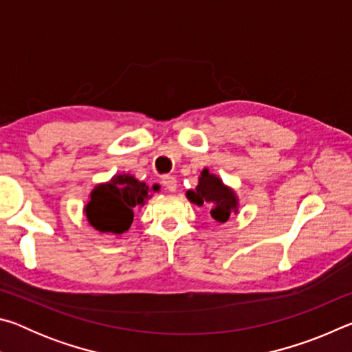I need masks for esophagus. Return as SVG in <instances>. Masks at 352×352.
Here are the masks:
<instances>
[{"mask_svg":"<svg viewBox=\"0 0 352 352\" xmlns=\"http://www.w3.org/2000/svg\"><path fill=\"white\" fill-rule=\"evenodd\" d=\"M162 183H163V186L169 190V192H175L177 190V178L175 177L164 175L162 178Z\"/></svg>","mask_w":352,"mask_h":352,"instance_id":"esophagus-1","label":"esophagus"}]
</instances>
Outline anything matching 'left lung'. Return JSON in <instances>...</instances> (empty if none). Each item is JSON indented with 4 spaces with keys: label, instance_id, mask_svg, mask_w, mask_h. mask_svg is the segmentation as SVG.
<instances>
[{
    "label": "left lung",
    "instance_id": "8db88e82",
    "mask_svg": "<svg viewBox=\"0 0 352 352\" xmlns=\"http://www.w3.org/2000/svg\"><path fill=\"white\" fill-rule=\"evenodd\" d=\"M190 204L210 208L211 217L219 223H225L231 214L239 212V199L233 188L226 186L222 178L211 174L210 169L200 172L199 184L195 189L186 190Z\"/></svg>",
    "mask_w": 352,
    "mask_h": 352
}]
</instances>
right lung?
Wrapping results in <instances>:
<instances>
[{
    "instance_id": "1",
    "label": "right lung",
    "mask_w": 352,
    "mask_h": 352,
    "mask_svg": "<svg viewBox=\"0 0 352 352\" xmlns=\"http://www.w3.org/2000/svg\"><path fill=\"white\" fill-rule=\"evenodd\" d=\"M152 189L130 174H116L110 182L100 183L90 192V201L83 208L87 220L100 233L119 236L130 228L133 211L146 204Z\"/></svg>"
}]
</instances>
